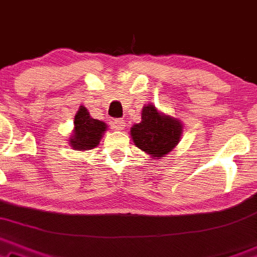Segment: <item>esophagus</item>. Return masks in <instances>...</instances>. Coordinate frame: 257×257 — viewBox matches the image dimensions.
I'll return each instance as SVG.
<instances>
[{
    "label": "esophagus",
    "mask_w": 257,
    "mask_h": 257,
    "mask_svg": "<svg viewBox=\"0 0 257 257\" xmlns=\"http://www.w3.org/2000/svg\"><path fill=\"white\" fill-rule=\"evenodd\" d=\"M125 126H126L125 120H121V118H118V120H113L112 122H111V127L115 130V131H121V130L125 128Z\"/></svg>",
    "instance_id": "1"
}]
</instances>
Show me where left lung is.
Wrapping results in <instances>:
<instances>
[{"label":"left lung","instance_id":"1","mask_svg":"<svg viewBox=\"0 0 257 257\" xmlns=\"http://www.w3.org/2000/svg\"><path fill=\"white\" fill-rule=\"evenodd\" d=\"M183 134V123L179 118L166 115L153 104L142 107L141 122L135 123L130 135L140 150L152 160H161L177 147Z\"/></svg>","mask_w":257,"mask_h":257}]
</instances>
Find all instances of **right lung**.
I'll list each match as a JSON object with an SVG mask.
<instances>
[{
    "label": "right lung",
    "mask_w": 257,
    "mask_h": 257,
    "mask_svg": "<svg viewBox=\"0 0 257 257\" xmlns=\"http://www.w3.org/2000/svg\"><path fill=\"white\" fill-rule=\"evenodd\" d=\"M107 125L104 121L90 116L85 106L81 105L74 118V130L69 137V145L75 151H89L99 145Z\"/></svg>",
    "instance_id": "obj_1"
}]
</instances>
